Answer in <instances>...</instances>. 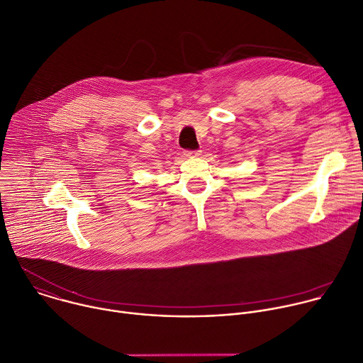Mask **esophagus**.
I'll return each mask as SVG.
<instances>
[{"instance_id":"obj_1","label":"esophagus","mask_w":363,"mask_h":363,"mask_svg":"<svg viewBox=\"0 0 363 363\" xmlns=\"http://www.w3.org/2000/svg\"><path fill=\"white\" fill-rule=\"evenodd\" d=\"M188 158H194V157H199L201 155V151L199 150H195V151H185L184 152Z\"/></svg>"}]
</instances>
